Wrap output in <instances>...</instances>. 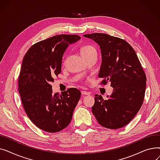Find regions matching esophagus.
Returning <instances> with one entry per match:
<instances>
[{"mask_svg": "<svg viewBox=\"0 0 160 160\" xmlns=\"http://www.w3.org/2000/svg\"><path fill=\"white\" fill-rule=\"evenodd\" d=\"M81 93L82 95H89L90 93H89V92L88 91H82Z\"/></svg>", "mask_w": 160, "mask_h": 160, "instance_id": "1", "label": "esophagus"}]
</instances>
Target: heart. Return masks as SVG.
I'll use <instances>...</instances> for the list:
<instances>
[{
  "mask_svg": "<svg viewBox=\"0 0 160 160\" xmlns=\"http://www.w3.org/2000/svg\"><path fill=\"white\" fill-rule=\"evenodd\" d=\"M95 51H96V49L91 45H83L80 48V54L83 58L91 54Z\"/></svg>",
  "mask_w": 160,
  "mask_h": 160,
  "instance_id": "heart-1",
  "label": "heart"
}]
</instances>
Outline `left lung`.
Wrapping results in <instances>:
<instances>
[{"label":"left lung","mask_w":160,"mask_h":160,"mask_svg":"<svg viewBox=\"0 0 160 160\" xmlns=\"http://www.w3.org/2000/svg\"><path fill=\"white\" fill-rule=\"evenodd\" d=\"M100 46L102 63L98 77L101 84L111 83L113 93L107 100L95 95L92 112L98 122L110 129H118L128 124L143 102L146 75L135 50L124 39L106 33L83 35Z\"/></svg>","instance_id":"left-lung-1"}]
</instances>
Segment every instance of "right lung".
Instances as JSON below:
<instances>
[{
  "label": "right lung",
  "mask_w": 160,
  "mask_h": 160,
  "mask_svg": "<svg viewBox=\"0 0 160 160\" xmlns=\"http://www.w3.org/2000/svg\"><path fill=\"white\" fill-rule=\"evenodd\" d=\"M80 39L78 35L54 36L32 45L23 58L19 93L27 116L43 131L60 132L71 121L80 91L69 88L54 95L50 83L61 72L66 48Z\"/></svg>",
  "instance_id": "1"
}]
</instances>
